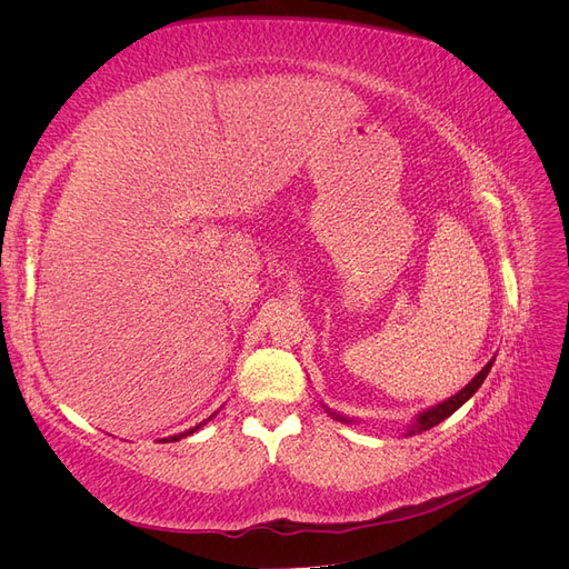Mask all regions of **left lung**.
Masks as SVG:
<instances>
[{
	"label": "left lung",
	"instance_id": "1",
	"mask_svg": "<svg viewBox=\"0 0 569 569\" xmlns=\"http://www.w3.org/2000/svg\"><path fill=\"white\" fill-rule=\"evenodd\" d=\"M493 360L496 358H491L489 363L479 370V375H475V380L465 387V389H460L456 396H451V399H446V401H441L439 406H435V408H429V410H425V412H420V416L412 420V425L408 427V432H406V437H416V435H422V432H427V429H432L435 425H439V422H443L446 418H451L453 412L465 403V401H470L472 396H475V391L481 387V382L487 380V375H489V370H491V366H493ZM322 408L330 412V416L337 420V422H343V425H351L353 420L351 418H343V416H339V412H335V410H330L327 408L325 403H322Z\"/></svg>",
	"mask_w": 569,
	"mask_h": 569
}]
</instances>
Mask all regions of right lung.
I'll list each match as a JSON object with an SVG mask.
<instances>
[{
  "mask_svg": "<svg viewBox=\"0 0 569 569\" xmlns=\"http://www.w3.org/2000/svg\"><path fill=\"white\" fill-rule=\"evenodd\" d=\"M211 420V418H209ZM206 425V420L203 422H199L197 427H192V429H187V432H182V435H176V437H168V439H163V441H180L182 437H189V435H194L197 432V429H201Z\"/></svg>",
  "mask_w": 569,
  "mask_h": 569,
  "instance_id": "1",
  "label": "right lung"
}]
</instances>
